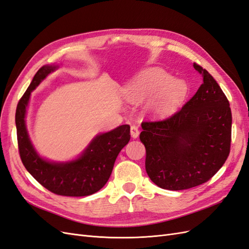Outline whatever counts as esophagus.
<instances>
[{"mask_svg": "<svg viewBox=\"0 0 249 249\" xmlns=\"http://www.w3.org/2000/svg\"><path fill=\"white\" fill-rule=\"evenodd\" d=\"M131 135L133 138H137L139 136V129L136 124L131 125Z\"/></svg>", "mask_w": 249, "mask_h": 249, "instance_id": "obj_1", "label": "esophagus"}]
</instances>
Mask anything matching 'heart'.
<instances>
[{"label":"heart","instance_id":"obj_1","mask_svg":"<svg viewBox=\"0 0 249 249\" xmlns=\"http://www.w3.org/2000/svg\"><path fill=\"white\" fill-rule=\"evenodd\" d=\"M186 83L173 80L171 74L161 69H149L139 74L124 89V96L132 103L147 100L149 111L156 115H167L175 111L186 96Z\"/></svg>","mask_w":249,"mask_h":249}]
</instances>
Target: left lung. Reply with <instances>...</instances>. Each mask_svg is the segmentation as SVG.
<instances>
[{
  "instance_id": "left-lung-1",
  "label": "left lung",
  "mask_w": 249,
  "mask_h": 249,
  "mask_svg": "<svg viewBox=\"0 0 249 249\" xmlns=\"http://www.w3.org/2000/svg\"><path fill=\"white\" fill-rule=\"evenodd\" d=\"M193 67L203 77L196 93L171 116L141 124L145 170L163 189L185 190L208 182L230 155V102L205 69Z\"/></svg>"
}]
</instances>
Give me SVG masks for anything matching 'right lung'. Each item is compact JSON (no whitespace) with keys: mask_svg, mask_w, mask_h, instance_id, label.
I'll return each instance as SVG.
<instances>
[{"mask_svg":"<svg viewBox=\"0 0 249 249\" xmlns=\"http://www.w3.org/2000/svg\"><path fill=\"white\" fill-rule=\"evenodd\" d=\"M55 69L56 66H42L18 104L16 124L19 157L30 175L49 191L62 196H87L108 182L119 152L130 141V125H120L96 136L76 161L61 164L41 159L28 137L26 107L32 90Z\"/></svg>","mask_w":249,"mask_h":249,"instance_id":"1","label":"right lung"}]
</instances>
